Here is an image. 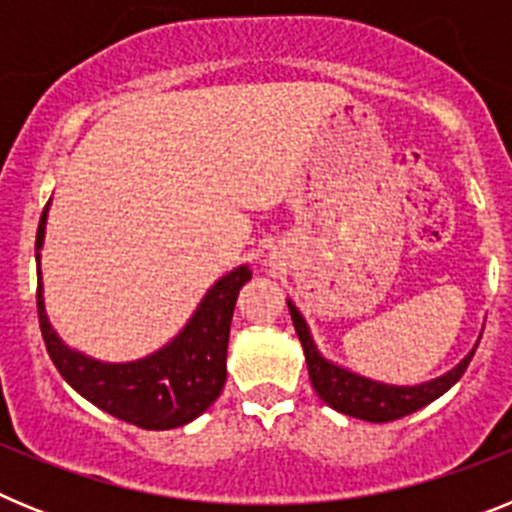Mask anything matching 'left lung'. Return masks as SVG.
Wrapping results in <instances>:
<instances>
[{
    "mask_svg": "<svg viewBox=\"0 0 512 512\" xmlns=\"http://www.w3.org/2000/svg\"><path fill=\"white\" fill-rule=\"evenodd\" d=\"M287 307L289 315H292V323H295L297 336H300L302 351H305L310 382L315 387V392H318L320 400L325 405H330L333 410H338V413L351 415V418L359 420H369V423H390V420L405 418V415L415 413V410L425 408V405H431L433 400H438L443 392H449L459 382L461 374L467 372L469 361H472L474 348H477L474 346L454 369H449V372L436 379H428V382H377V379L351 372L346 366L336 364L328 356H323V351H320L315 338H312L310 325L302 318V312L297 310L295 302L287 300Z\"/></svg>",
    "mask_w": 512,
    "mask_h": 512,
    "instance_id": "1",
    "label": "left lung"
}]
</instances>
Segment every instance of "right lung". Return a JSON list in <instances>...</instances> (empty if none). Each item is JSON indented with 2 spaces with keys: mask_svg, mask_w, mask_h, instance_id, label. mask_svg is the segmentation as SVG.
I'll return each instance as SVG.
<instances>
[{
  "mask_svg": "<svg viewBox=\"0 0 512 512\" xmlns=\"http://www.w3.org/2000/svg\"><path fill=\"white\" fill-rule=\"evenodd\" d=\"M48 207L51 202L45 205L35 238L38 320L45 348L61 377L99 410L146 431H169L200 418L223 392L230 320L238 292L251 279L248 264L235 266L217 279L187 325L166 346L135 361H99L66 346L45 312L40 248L45 241Z\"/></svg>",
  "mask_w": 512,
  "mask_h": 512,
  "instance_id": "right-lung-1",
  "label": "right lung"
}]
</instances>
